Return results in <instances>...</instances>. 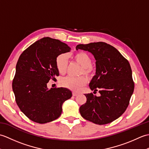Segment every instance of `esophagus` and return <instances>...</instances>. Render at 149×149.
<instances>
[{"label": "esophagus", "instance_id": "obj_1", "mask_svg": "<svg viewBox=\"0 0 149 149\" xmlns=\"http://www.w3.org/2000/svg\"><path fill=\"white\" fill-rule=\"evenodd\" d=\"M72 95H73V96L75 97V96L78 95H79V93H77V92H75V91H73V92H72Z\"/></svg>", "mask_w": 149, "mask_h": 149}]
</instances>
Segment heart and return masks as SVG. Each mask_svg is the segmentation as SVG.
<instances>
[{"label":"heart","mask_w":149,"mask_h":149,"mask_svg":"<svg viewBox=\"0 0 149 149\" xmlns=\"http://www.w3.org/2000/svg\"><path fill=\"white\" fill-rule=\"evenodd\" d=\"M73 58L79 64L83 66L82 74H86L88 76L93 75L94 68L91 65V56L85 52H79L73 56ZM68 65V58L65 54H61L56 59V66L60 74H65ZM87 83V80L84 76L74 77L67 76L63 78L60 81L61 86L74 91H79Z\"/></svg>","instance_id":"1"}]
</instances>
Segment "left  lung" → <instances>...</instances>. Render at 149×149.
<instances>
[{
    "mask_svg": "<svg viewBox=\"0 0 149 149\" xmlns=\"http://www.w3.org/2000/svg\"><path fill=\"white\" fill-rule=\"evenodd\" d=\"M78 49L88 50L94 56L96 75L89 86L100 94V97L85 94L86 102L80 107L81 115L98 125L112 122L125 112L133 93L130 64L118 50L104 42L79 44L76 46Z\"/></svg>",
    "mask_w": 149,
    "mask_h": 149,
    "instance_id": "8db88e82",
    "label": "left lung"
}]
</instances>
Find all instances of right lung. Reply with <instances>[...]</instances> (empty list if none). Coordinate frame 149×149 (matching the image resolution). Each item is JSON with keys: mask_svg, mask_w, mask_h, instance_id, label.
I'll list each match as a JSON object with an SVG mask.
<instances>
[{"mask_svg": "<svg viewBox=\"0 0 149 149\" xmlns=\"http://www.w3.org/2000/svg\"><path fill=\"white\" fill-rule=\"evenodd\" d=\"M70 50L61 41L45 37L19 57L12 88L18 107L32 121L42 124L59 118L63 103L71 98V91L66 88H47L49 81H56L59 75L56 58Z\"/></svg>", "mask_w": 149, "mask_h": 149, "instance_id": "right-lung-1", "label": "right lung"}]
</instances>
